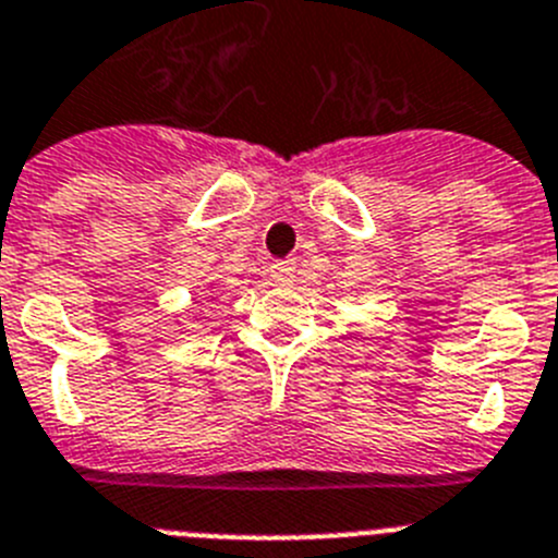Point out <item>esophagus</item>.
<instances>
[{
    "instance_id": "obj_1",
    "label": "esophagus",
    "mask_w": 558,
    "mask_h": 558,
    "mask_svg": "<svg viewBox=\"0 0 558 558\" xmlns=\"http://www.w3.org/2000/svg\"><path fill=\"white\" fill-rule=\"evenodd\" d=\"M269 275H272L275 283H289L294 278V260H275L269 267Z\"/></svg>"
}]
</instances>
